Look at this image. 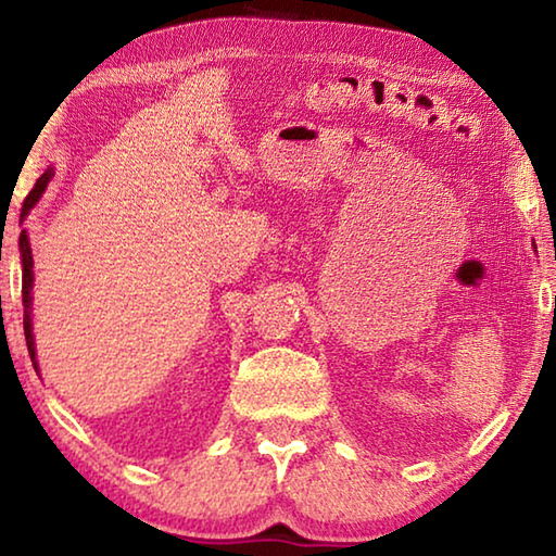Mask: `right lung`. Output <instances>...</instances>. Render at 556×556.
<instances>
[{
    "instance_id": "1",
    "label": "right lung",
    "mask_w": 556,
    "mask_h": 556,
    "mask_svg": "<svg viewBox=\"0 0 556 556\" xmlns=\"http://www.w3.org/2000/svg\"><path fill=\"white\" fill-rule=\"evenodd\" d=\"M53 178V168L49 172H43L39 176V181L34 184V188L26 195L24 201V208H22V220L29 215V211L34 208L36 203L46 191V186ZM18 252H22V301H24V336H26V345H29V355L34 361V368H36V348H34V331H31V287H34V257H31V244H29V235L26 230H22L18 235Z\"/></svg>"
}]
</instances>
